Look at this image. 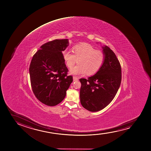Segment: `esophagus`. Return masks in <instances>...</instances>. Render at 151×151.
Wrapping results in <instances>:
<instances>
[{"mask_svg":"<svg viewBox=\"0 0 151 151\" xmlns=\"http://www.w3.org/2000/svg\"><path fill=\"white\" fill-rule=\"evenodd\" d=\"M73 79L74 81H78V78L77 77L73 76Z\"/></svg>","mask_w":151,"mask_h":151,"instance_id":"34e87169","label":"esophagus"}]
</instances>
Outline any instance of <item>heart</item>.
Instances as JSON below:
<instances>
[{
	"label": "heart",
	"instance_id": "b5f03b06",
	"mask_svg": "<svg viewBox=\"0 0 151 151\" xmlns=\"http://www.w3.org/2000/svg\"><path fill=\"white\" fill-rule=\"evenodd\" d=\"M73 52L68 50L63 52L65 62L68 68H72L77 62L78 63L70 70L71 75H79L86 73L88 75L94 74L100 69L105 60L103 51L96 50L86 43L75 46Z\"/></svg>",
	"mask_w": 151,
	"mask_h": 151
}]
</instances>
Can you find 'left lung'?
<instances>
[{"label":"left lung","mask_w":151,"mask_h":151,"mask_svg":"<svg viewBox=\"0 0 151 151\" xmlns=\"http://www.w3.org/2000/svg\"><path fill=\"white\" fill-rule=\"evenodd\" d=\"M105 60L95 75L81 78L80 102L90 111L102 110L114 99L120 85L122 69L114 52L107 46L102 47Z\"/></svg>","instance_id":"obj_1"}]
</instances>
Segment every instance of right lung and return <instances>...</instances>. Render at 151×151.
Here are the masks:
<instances>
[{
  "instance_id": "1",
  "label": "right lung",
  "mask_w": 151,
  "mask_h": 151,
  "mask_svg": "<svg viewBox=\"0 0 151 151\" xmlns=\"http://www.w3.org/2000/svg\"><path fill=\"white\" fill-rule=\"evenodd\" d=\"M68 45V39L46 42L31 61L29 72L32 91L40 101L47 106L60 104L73 81V77L67 76L62 54Z\"/></svg>"
}]
</instances>
